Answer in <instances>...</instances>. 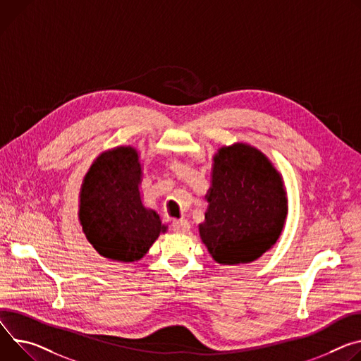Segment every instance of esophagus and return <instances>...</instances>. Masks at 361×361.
Instances as JSON below:
<instances>
[{
  "label": "esophagus",
  "instance_id": "esophagus-1",
  "mask_svg": "<svg viewBox=\"0 0 361 361\" xmlns=\"http://www.w3.org/2000/svg\"><path fill=\"white\" fill-rule=\"evenodd\" d=\"M171 227H173V231L177 232V233H187L190 231V221L185 220V219L174 220L171 223Z\"/></svg>",
  "mask_w": 361,
  "mask_h": 361
}]
</instances>
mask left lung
<instances>
[{
  "label": "left lung",
  "instance_id": "left-lung-1",
  "mask_svg": "<svg viewBox=\"0 0 361 361\" xmlns=\"http://www.w3.org/2000/svg\"><path fill=\"white\" fill-rule=\"evenodd\" d=\"M207 212L199 232L220 265L249 264L278 242L288 214L281 173L257 148L236 142L213 157Z\"/></svg>",
  "mask_w": 361,
  "mask_h": 361
}]
</instances>
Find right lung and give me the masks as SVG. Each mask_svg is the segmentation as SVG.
I'll return each instance as SVG.
<instances>
[{
  "label": "right lung",
  "instance_id": "right-lung-1",
  "mask_svg": "<svg viewBox=\"0 0 361 361\" xmlns=\"http://www.w3.org/2000/svg\"><path fill=\"white\" fill-rule=\"evenodd\" d=\"M142 167L134 147H116L97 157L79 192L82 231L104 257L140 260L166 232L159 214L142 204Z\"/></svg>",
  "mask_w": 361,
  "mask_h": 361
}]
</instances>
